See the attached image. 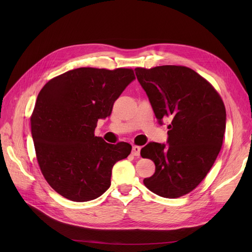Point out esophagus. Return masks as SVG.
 <instances>
[{
  "mask_svg": "<svg viewBox=\"0 0 252 252\" xmlns=\"http://www.w3.org/2000/svg\"><path fill=\"white\" fill-rule=\"evenodd\" d=\"M140 152H141V147L140 146H132V155L134 157H139L140 156Z\"/></svg>",
  "mask_w": 252,
  "mask_h": 252,
  "instance_id": "1",
  "label": "esophagus"
}]
</instances>
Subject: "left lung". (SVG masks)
<instances>
[{"label":"left lung","instance_id":"8db88e82","mask_svg":"<svg viewBox=\"0 0 252 252\" xmlns=\"http://www.w3.org/2000/svg\"><path fill=\"white\" fill-rule=\"evenodd\" d=\"M158 123L170 119L167 144L150 142L141 149L155 162L156 172L144 179L154 193L175 199L200 184L222 148L226 109L217 90L185 66L134 69Z\"/></svg>","mask_w":252,"mask_h":252}]
</instances>
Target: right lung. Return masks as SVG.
I'll return each instance as SVG.
<instances>
[{"label":"right lung","mask_w":252,"mask_h":252,"mask_svg":"<svg viewBox=\"0 0 252 252\" xmlns=\"http://www.w3.org/2000/svg\"><path fill=\"white\" fill-rule=\"evenodd\" d=\"M134 79L128 68L81 67L51 79L40 91L32 134L41 171L59 194L87 202L110 187L112 167L130 155L131 145L106 143L94 129Z\"/></svg>","instance_id":"obj_1"}]
</instances>
